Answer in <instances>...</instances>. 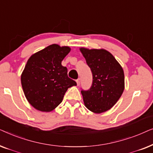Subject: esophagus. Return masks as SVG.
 <instances>
[{"label": "esophagus", "mask_w": 153, "mask_h": 153, "mask_svg": "<svg viewBox=\"0 0 153 153\" xmlns=\"http://www.w3.org/2000/svg\"><path fill=\"white\" fill-rule=\"evenodd\" d=\"M76 81L77 85H79V84H80V79H78L77 80H76Z\"/></svg>", "instance_id": "esophagus-1"}]
</instances>
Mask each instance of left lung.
<instances>
[{
	"instance_id": "8db88e82",
	"label": "left lung",
	"mask_w": 153,
	"mask_h": 153,
	"mask_svg": "<svg viewBox=\"0 0 153 153\" xmlns=\"http://www.w3.org/2000/svg\"><path fill=\"white\" fill-rule=\"evenodd\" d=\"M93 74V84L88 91H81L88 109L101 114L111 109L125 89L124 71L114 56L104 49H79Z\"/></svg>"
}]
</instances>
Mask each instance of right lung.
Segmentation results:
<instances>
[{"label": "right lung", "mask_w": 153, "mask_h": 153, "mask_svg": "<svg viewBox=\"0 0 153 153\" xmlns=\"http://www.w3.org/2000/svg\"><path fill=\"white\" fill-rule=\"evenodd\" d=\"M70 47L53 44L29 58L21 76L25 97L35 109L50 112L61 103L69 88L76 85L61 65Z\"/></svg>", "instance_id": "1"}]
</instances>
